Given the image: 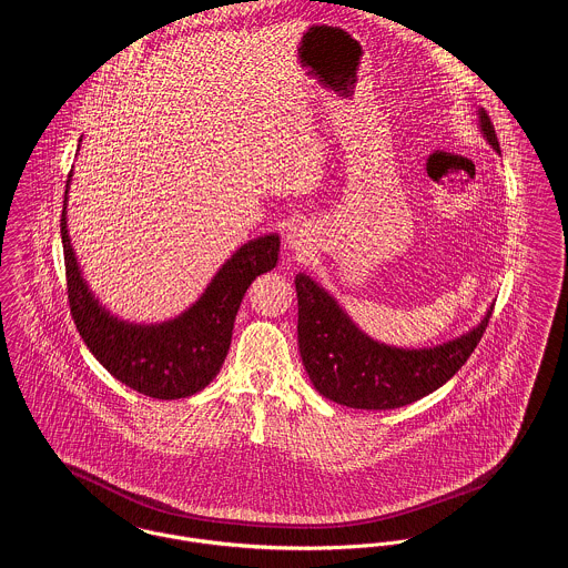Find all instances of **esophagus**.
Instances as JSON below:
<instances>
[{"mask_svg":"<svg viewBox=\"0 0 568 568\" xmlns=\"http://www.w3.org/2000/svg\"><path fill=\"white\" fill-rule=\"evenodd\" d=\"M285 244H287L292 251L303 253L306 248V244H308V233H306L305 226H303V224L290 226L287 233H285Z\"/></svg>","mask_w":568,"mask_h":568,"instance_id":"1","label":"esophagus"}]
</instances>
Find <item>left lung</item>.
I'll return each mask as SVG.
<instances>
[{"mask_svg":"<svg viewBox=\"0 0 568 568\" xmlns=\"http://www.w3.org/2000/svg\"><path fill=\"white\" fill-rule=\"evenodd\" d=\"M480 130L499 151L490 116L480 110ZM298 346L313 387L349 408H399L443 387L471 356L488 326L493 306L469 333L435 348H393L374 342L337 301L306 274L296 276Z\"/></svg>","mask_w":568,"mask_h":568,"instance_id":"left-lung-1","label":"left lung"}]
</instances>
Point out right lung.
Instances as JSON below:
<instances>
[{
    "label": "right lung",
    "instance_id": "right-lung-1",
    "mask_svg": "<svg viewBox=\"0 0 568 568\" xmlns=\"http://www.w3.org/2000/svg\"><path fill=\"white\" fill-rule=\"evenodd\" d=\"M73 173H69L71 181ZM60 220L67 294L73 322L94 358L133 392L179 399L205 389L220 372L231 346L233 322L251 283L278 262L276 233L244 244L224 263L205 294L164 324L138 326L110 315L88 290L67 231V194Z\"/></svg>",
    "mask_w": 568,
    "mask_h": 568
}]
</instances>
